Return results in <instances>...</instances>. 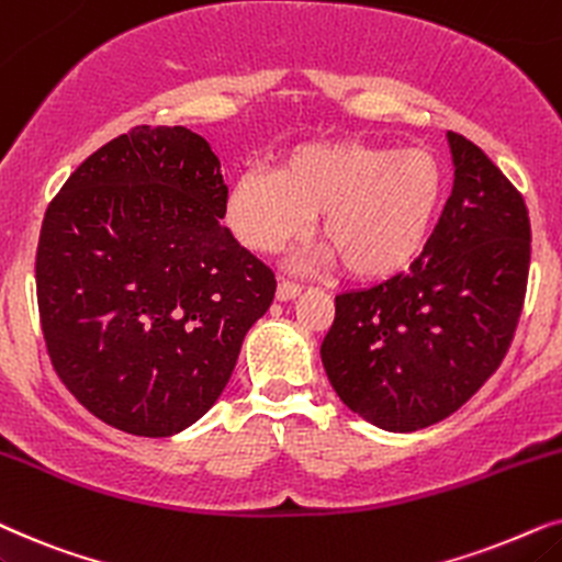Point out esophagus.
<instances>
[{"label":"esophagus","mask_w":562,"mask_h":562,"mask_svg":"<svg viewBox=\"0 0 562 562\" xmlns=\"http://www.w3.org/2000/svg\"><path fill=\"white\" fill-rule=\"evenodd\" d=\"M303 285H297L293 280H280V285H277V301H293L295 295H301Z\"/></svg>","instance_id":"esophagus-1"}]
</instances>
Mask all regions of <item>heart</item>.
<instances>
[{
    "mask_svg": "<svg viewBox=\"0 0 562 562\" xmlns=\"http://www.w3.org/2000/svg\"><path fill=\"white\" fill-rule=\"evenodd\" d=\"M442 200V169L424 148L326 140L297 146L274 175L241 171L226 221L246 249L269 254L303 236L318 215V238L355 277H383L422 249Z\"/></svg>",
    "mask_w": 562,
    "mask_h": 562,
    "instance_id": "b5f03b06",
    "label": "heart"
}]
</instances>
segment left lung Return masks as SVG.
<instances>
[{
	"label": "left lung",
	"instance_id": "8db88e82",
	"mask_svg": "<svg viewBox=\"0 0 562 562\" xmlns=\"http://www.w3.org/2000/svg\"><path fill=\"white\" fill-rule=\"evenodd\" d=\"M452 194L408 272L336 295L321 344L347 408L387 431L442 422L473 398L512 347L525 308L532 228L496 164L450 131Z\"/></svg>",
	"mask_w": 562,
	"mask_h": 562
}]
</instances>
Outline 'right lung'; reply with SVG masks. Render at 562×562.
<instances>
[{
    "mask_svg": "<svg viewBox=\"0 0 562 562\" xmlns=\"http://www.w3.org/2000/svg\"><path fill=\"white\" fill-rule=\"evenodd\" d=\"M228 187L184 125H136L43 215L37 313L56 375L100 422L169 437L218 401L277 280L221 218Z\"/></svg>",
    "mask_w": 562,
    "mask_h": 562,
    "instance_id": "add662e5",
    "label": "right lung"
}]
</instances>
